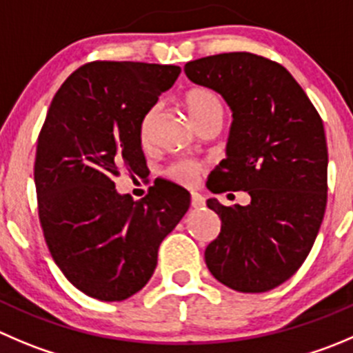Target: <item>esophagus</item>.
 Returning a JSON list of instances; mask_svg holds the SVG:
<instances>
[{
	"mask_svg": "<svg viewBox=\"0 0 353 353\" xmlns=\"http://www.w3.org/2000/svg\"><path fill=\"white\" fill-rule=\"evenodd\" d=\"M190 206H192L194 210H203V208L206 206V199H204L203 196H199V194L192 192V196H190Z\"/></svg>",
	"mask_w": 353,
	"mask_h": 353,
	"instance_id": "esophagus-1",
	"label": "esophagus"
}]
</instances>
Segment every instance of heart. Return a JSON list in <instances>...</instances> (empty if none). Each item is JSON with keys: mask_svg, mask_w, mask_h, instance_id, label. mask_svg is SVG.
<instances>
[{"mask_svg": "<svg viewBox=\"0 0 353 353\" xmlns=\"http://www.w3.org/2000/svg\"><path fill=\"white\" fill-rule=\"evenodd\" d=\"M183 107L190 116L197 130L208 123H223L225 119V102L220 93L214 92L210 86H192L183 93ZM154 119H156V107H150L140 121V140L142 143L150 142L152 135ZM203 173V164L192 159H180L171 163L166 168V174L174 182L183 185H194Z\"/></svg>", "mask_w": 353, "mask_h": 353, "instance_id": "1", "label": "heart"}]
</instances>
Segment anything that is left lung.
Returning <instances> with one entry per match:
<instances>
[{"label": "left lung", "instance_id": "left-lung-1", "mask_svg": "<svg viewBox=\"0 0 353 353\" xmlns=\"http://www.w3.org/2000/svg\"><path fill=\"white\" fill-rule=\"evenodd\" d=\"M187 78L232 109L227 159L211 171L213 192L246 190L248 206L208 199L221 229L204 251L214 279L241 293L288 281L310 253L327 203L324 124L286 67L250 52L187 62Z\"/></svg>", "mask_w": 353, "mask_h": 353}]
</instances>
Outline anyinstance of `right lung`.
<instances>
[{"label":"right lung","instance_id":"1","mask_svg":"<svg viewBox=\"0 0 353 353\" xmlns=\"http://www.w3.org/2000/svg\"><path fill=\"white\" fill-rule=\"evenodd\" d=\"M179 65L95 60L74 70L50 103L36 147L38 214L50 254L70 284L102 301L139 293L190 194L156 180L135 203L116 192L121 171L147 168L142 116Z\"/></svg>","mask_w":353,"mask_h":353}]
</instances>
